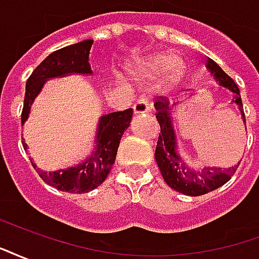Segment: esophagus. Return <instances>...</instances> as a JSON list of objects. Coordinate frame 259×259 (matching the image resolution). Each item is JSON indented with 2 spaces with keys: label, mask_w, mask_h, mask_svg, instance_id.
Masks as SVG:
<instances>
[{
  "label": "esophagus",
  "mask_w": 259,
  "mask_h": 259,
  "mask_svg": "<svg viewBox=\"0 0 259 259\" xmlns=\"http://www.w3.org/2000/svg\"><path fill=\"white\" fill-rule=\"evenodd\" d=\"M150 111H151L150 104H148V101L144 100V98L137 100L135 105H133V112L135 113H146V112H150Z\"/></svg>",
  "instance_id": "1"
}]
</instances>
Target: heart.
<instances>
[{"instance_id": "obj_1", "label": "heart", "mask_w": 259, "mask_h": 259, "mask_svg": "<svg viewBox=\"0 0 259 259\" xmlns=\"http://www.w3.org/2000/svg\"><path fill=\"white\" fill-rule=\"evenodd\" d=\"M130 77L141 81H154L158 79V84L162 90H169L179 84L186 73V62L179 55L157 54L152 57L137 59L126 66ZM118 80H123L118 76Z\"/></svg>"}]
</instances>
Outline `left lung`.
Segmentation results:
<instances>
[{
  "mask_svg": "<svg viewBox=\"0 0 259 259\" xmlns=\"http://www.w3.org/2000/svg\"><path fill=\"white\" fill-rule=\"evenodd\" d=\"M206 69L213 74L218 84L225 87L226 90L233 94L232 104L237 105L240 113H241L243 123L245 124L243 102H241L237 84L211 58L206 59ZM176 105L178 104L170 105L168 98H165V97L157 98V102L154 104V107L157 109L155 116H157L158 123L161 127L157 148H155V161H157L158 168L161 170L163 180L166 182V185L170 189L186 195H191V197H197V195L206 194L209 191L217 190L218 187L228 183L236 172L240 162L232 168L204 166L201 169H195L193 166H189L178 151V139H176L174 118H172V111Z\"/></svg>",
  "mask_w": 259,
  "mask_h": 259,
  "instance_id": "1",
  "label": "left lung"
}]
</instances>
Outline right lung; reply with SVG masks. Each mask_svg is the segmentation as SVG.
I'll return each instance as SVG.
<instances>
[{"label": "right lung", "mask_w": 259, "mask_h": 259, "mask_svg": "<svg viewBox=\"0 0 259 259\" xmlns=\"http://www.w3.org/2000/svg\"><path fill=\"white\" fill-rule=\"evenodd\" d=\"M93 40L76 42L68 47H64L50 54L47 58L38 65L30 77L26 81L25 102L22 111V124L25 123L33 102L36 97L41 93L46 81L55 77H64L69 74H91V66L89 64ZM133 109H124L119 112H111L102 115L97 126L94 150L87 157L85 161L66 169H59L47 172L37 168L36 163L31 162L38 176L47 185L53 186L61 191L69 193H89L96 187L102 185L107 179L109 170L116 159L119 143L132 122ZM25 151H27V144L22 139ZM31 161V159H30Z\"/></svg>", "instance_id": "obj_1"}]
</instances>
